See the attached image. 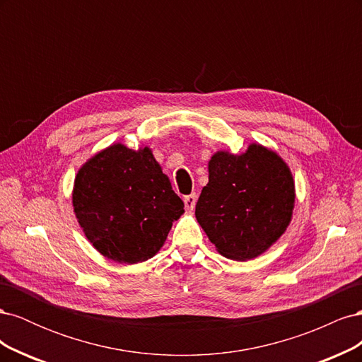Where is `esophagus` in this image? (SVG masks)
<instances>
[{"instance_id":"esophagus-1","label":"esophagus","mask_w":362,"mask_h":362,"mask_svg":"<svg viewBox=\"0 0 362 362\" xmlns=\"http://www.w3.org/2000/svg\"><path fill=\"white\" fill-rule=\"evenodd\" d=\"M184 204H185V208H187L189 211H192L193 208H194V205H196V194L193 193V194L185 196V198H184Z\"/></svg>"}]
</instances>
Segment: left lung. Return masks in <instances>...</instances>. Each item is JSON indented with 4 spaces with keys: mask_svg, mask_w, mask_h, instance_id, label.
Returning a JSON list of instances; mask_svg holds the SVG:
<instances>
[{
    "mask_svg": "<svg viewBox=\"0 0 362 362\" xmlns=\"http://www.w3.org/2000/svg\"><path fill=\"white\" fill-rule=\"evenodd\" d=\"M294 199L288 164L270 148L250 144L242 154L221 149L211 156L194 216L218 254L249 261L287 231Z\"/></svg>",
    "mask_w": 362,
    "mask_h": 362,
    "instance_id": "left-lung-1",
    "label": "left lung"
}]
</instances>
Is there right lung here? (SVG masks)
I'll return each instance as SVG.
<instances>
[{
    "instance_id": "1",
    "label": "right lung",
    "mask_w": 362,
    "mask_h": 362,
    "mask_svg": "<svg viewBox=\"0 0 362 362\" xmlns=\"http://www.w3.org/2000/svg\"><path fill=\"white\" fill-rule=\"evenodd\" d=\"M72 206L86 238L120 264H137L158 254L184 202L149 146L113 144L76 172Z\"/></svg>"
}]
</instances>
